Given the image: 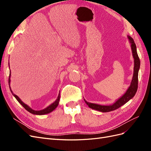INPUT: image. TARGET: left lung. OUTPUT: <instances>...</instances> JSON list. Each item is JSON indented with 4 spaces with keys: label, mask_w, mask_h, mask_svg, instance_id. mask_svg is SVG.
Wrapping results in <instances>:
<instances>
[{
    "label": "left lung",
    "mask_w": 151,
    "mask_h": 151,
    "mask_svg": "<svg viewBox=\"0 0 151 151\" xmlns=\"http://www.w3.org/2000/svg\"><path fill=\"white\" fill-rule=\"evenodd\" d=\"M129 40V42L131 44V48L132 51V55L134 58V74L132 80L131 82L130 86L129 88L127 90L126 93L123 94L121 98L118 99L117 101H115L111 105H108V106H105V105H100L95 103H91L86 101L84 99L85 103L88 105V106L93 109H96L101 112H109L111 111L115 110V109L119 108L120 106H123V104L127 103L133 98L138 88V73L140 68V59L139 58L137 52V47L134 41L130 36H127Z\"/></svg>",
    "instance_id": "8db88e82"
}]
</instances>
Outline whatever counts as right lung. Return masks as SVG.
<instances>
[{
    "label": "right lung",
    "instance_id": "add662e5",
    "mask_svg": "<svg viewBox=\"0 0 151 151\" xmlns=\"http://www.w3.org/2000/svg\"><path fill=\"white\" fill-rule=\"evenodd\" d=\"M10 79H11V72L9 73V86H10V81H11ZM9 88H10V90L11 91L12 94H13L14 96L16 98V99L17 100V101L19 102L22 105V106H23L26 109L27 111H29V113H31L32 114H34V115H45V114H47V113H49L50 112H52V111H53L54 109L57 107V106L58 105V103H59V100H60V93H59L58 97H57V99L53 103H52L51 104H50V106H48L46 108H45L43 109H42V110L36 111V110H34V109H31L29 106H28V105L26 104L25 103H24L23 102H22L21 100V99L19 97H18L17 95L14 94L12 93V91H11V87H9Z\"/></svg>",
    "mask_w": 151,
    "mask_h": 151
}]
</instances>
